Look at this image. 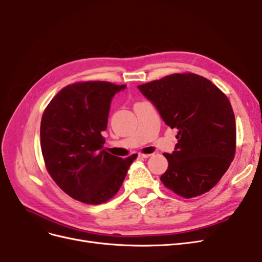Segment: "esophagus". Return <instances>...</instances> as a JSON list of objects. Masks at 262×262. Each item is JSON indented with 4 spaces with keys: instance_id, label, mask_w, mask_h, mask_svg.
I'll return each mask as SVG.
<instances>
[{
    "instance_id": "1",
    "label": "esophagus",
    "mask_w": 262,
    "mask_h": 262,
    "mask_svg": "<svg viewBox=\"0 0 262 262\" xmlns=\"http://www.w3.org/2000/svg\"><path fill=\"white\" fill-rule=\"evenodd\" d=\"M139 156L142 157V158H148V157L152 156V154H143V153H141V154H139Z\"/></svg>"
}]
</instances>
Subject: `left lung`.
I'll return each mask as SVG.
<instances>
[{
    "instance_id": "8db88e82",
    "label": "left lung",
    "mask_w": 262,
    "mask_h": 262,
    "mask_svg": "<svg viewBox=\"0 0 262 262\" xmlns=\"http://www.w3.org/2000/svg\"><path fill=\"white\" fill-rule=\"evenodd\" d=\"M138 87L165 123L178 130L176 149L164 153L168 161L161 176L164 186L186 199L210 191L236 150L235 116L226 95L208 78L190 72Z\"/></svg>"
}]
</instances>
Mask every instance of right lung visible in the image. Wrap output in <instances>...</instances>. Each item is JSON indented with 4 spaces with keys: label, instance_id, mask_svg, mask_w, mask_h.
Segmentation results:
<instances>
[{
    "label": "right lung",
    "instance_id": "add662e5",
    "mask_svg": "<svg viewBox=\"0 0 262 262\" xmlns=\"http://www.w3.org/2000/svg\"><path fill=\"white\" fill-rule=\"evenodd\" d=\"M124 89L105 81L77 82L63 87L45 109L40 146L46 168L77 201L101 204L112 199L137 158L122 160L102 149L110 102Z\"/></svg>",
    "mask_w": 262,
    "mask_h": 262
}]
</instances>
